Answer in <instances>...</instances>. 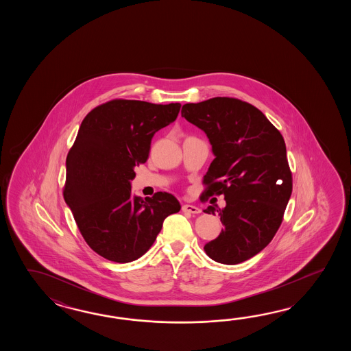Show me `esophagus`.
<instances>
[{"mask_svg": "<svg viewBox=\"0 0 351 351\" xmlns=\"http://www.w3.org/2000/svg\"><path fill=\"white\" fill-rule=\"evenodd\" d=\"M183 212H188V213H193V215H197V213H201V209L198 208V207H195L193 204H183Z\"/></svg>", "mask_w": 351, "mask_h": 351, "instance_id": "34e87169", "label": "esophagus"}]
</instances>
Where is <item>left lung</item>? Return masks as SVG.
I'll return each instance as SVG.
<instances>
[{
  "label": "left lung",
  "mask_w": 351,
  "mask_h": 351,
  "mask_svg": "<svg viewBox=\"0 0 351 351\" xmlns=\"http://www.w3.org/2000/svg\"><path fill=\"white\" fill-rule=\"evenodd\" d=\"M182 117L203 130L215 159L206 195L223 194L226 207L208 206L224 228L204 245L213 261L237 265L260 254L276 234L291 197L292 177L281 133L254 105L212 97L183 105Z\"/></svg>",
  "instance_id": "obj_1"
}]
</instances>
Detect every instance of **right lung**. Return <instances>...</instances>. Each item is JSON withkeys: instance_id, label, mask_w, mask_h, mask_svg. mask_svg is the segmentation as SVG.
I'll list each match as a JSON object with an SVG mask.
<instances>
[{"instance_id": "obj_1", "label": "right lung", "mask_w": 351, "mask_h": 351, "mask_svg": "<svg viewBox=\"0 0 351 351\" xmlns=\"http://www.w3.org/2000/svg\"><path fill=\"white\" fill-rule=\"evenodd\" d=\"M180 106L112 100L82 120L67 154L64 199L86 243L109 261L142 257L165 218L180 209L167 192L132 194L135 165L147 162L152 138L177 119Z\"/></svg>"}]
</instances>
